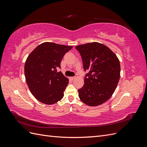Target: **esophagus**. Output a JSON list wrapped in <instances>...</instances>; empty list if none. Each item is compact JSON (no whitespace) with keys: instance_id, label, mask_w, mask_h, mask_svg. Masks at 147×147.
<instances>
[{"instance_id":"obj_1","label":"esophagus","mask_w":147,"mask_h":147,"mask_svg":"<svg viewBox=\"0 0 147 147\" xmlns=\"http://www.w3.org/2000/svg\"><path fill=\"white\" fill-rule=\"evenodd\" d=\"M75 78H76V77H70V79L71 80H75Z\"/></svg>"}]
</instances>
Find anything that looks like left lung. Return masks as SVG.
<instances>
[{
    "instance_id": "8db88e82",
    "label": "left lung",
    "mask_w": 147,
    "mask_h": 147,
    "mask_svg": "<svg viewBox=\"0 0 147 147\" xmlns=\"http://www.w3.org/2000/svg\"><path fill=\"white\" fill-rule=\"evenodd\" d=\"M84 71H88L78 96L88 106L101 105L115 91L120 77V63L117 55L107 46L98 42L78 45Z\"/></svg>"
}]
</instances>
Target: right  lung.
I'll list each match as a JSON object with an SVG mask.
<instances>
[{
    "instance_id": "obj_1",
    "label": "right lung",
    "mask_w": 147,
    "mask_h": 147,
    "mask_svg": "<svg viewBox=\"0 0 147 147\" xmlns=\"http://www.w3.org/2000/svg\"><path fill=\"white\" fill-rule=\"evenodd\" d=\"M72 46L44 42L31 52L26 61L24 75L30 91L42 103L51 105L63 99L69 79L57 69Z\"/></svg>"
}]
</instances>
